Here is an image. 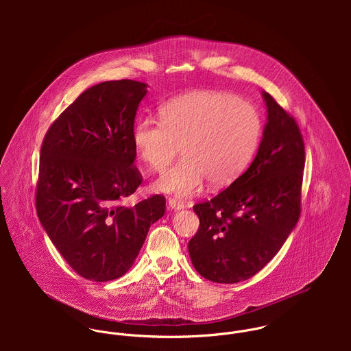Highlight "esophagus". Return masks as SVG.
I'll return each instance as SVG.
<instances>
[{"label": "esophagus", "mask_w": 351, "mask_h": 351, "mask_svg": "<svg viewBox=\"0 0 351 351\" xmlns=\"http://www.w3.org/2000/svg\"><path fill=\"white\" fill-rule=\"evenodd\" d=\"M167 204H169V206H170L171 209H176V210L182 209V208L185 206V204H184L182 201L177 200V199H174V197H170V199L167 200Z\"/></svg>", "instance_id": "1"}]
</instances>
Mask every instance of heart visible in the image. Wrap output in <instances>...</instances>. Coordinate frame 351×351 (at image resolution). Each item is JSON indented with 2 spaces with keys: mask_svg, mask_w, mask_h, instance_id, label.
Wrapping results in <instances>:
<instances>
[{
  "mask_svg": "<svg viewBox=\"0 0 351 351\" xmlns=\"http://www.w3.org/2000/svg\"><path fill=\"white\" fill-rule=\"evenodd\" d=\"M256 108L226 92L200 90L167 101L160 119L142 116L132 130L141 159L154 171H163L177 156L181 160L155 182L160 192L191 196L204 181L226 186L246 169L261 136Z\"/></svg>",
  "mask_w": 351,
  "mask_h": 351,
  "instance_id": "obj_1",
  "label": "heart"
}]
</instances>
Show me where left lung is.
<instances>
[{"instance_id":"8db88e82","label":"left lung","mask_w":351,"mask_h":351,"mask_svg":"<svg viewBox=\"0 0 351 351\" xmlns=\"http://www.w3.org/2000/svg\"><path fill=\"white\" fill-rule=\"evenodd\" d=\"M267 123L249 169L210 200L189 241L195 269L209 281L235 284L256 274L280 251L301 213L305 147L295 117L263 92Z\"/></svg>"}]
</instances>
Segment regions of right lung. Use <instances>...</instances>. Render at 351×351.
<instances>
[{
	"label": "right lung",
	"mask_w": 351,
	"mask_h": 351,
	"mask_svg": "<svg viewBox=\"0 0 351 351\" xmlns=\"http://www.w3.org/2000/svg\"><path fill=\"white\" fill-rule=\"evenodd\" d=\"M146 93V84L132 80L95 85L59 114L42 143L39 220L69 266L90 281L125 274L165 213L162 195L124 204L143 181L132 130Z\"/></svg>",
	"instance_id": "1"
}]
</instances>
